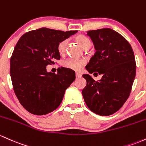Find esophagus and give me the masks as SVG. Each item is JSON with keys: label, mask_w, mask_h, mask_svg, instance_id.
I'll return each instance as SVG.
<instances>
[{"label": "esophagus", "mask_w": 146, "mask_h": 146, "mask_svg": "<svg viewBox=\"0 0 146 146\" xmlns=\"http://www.w3.org/2000/svg\"><path fill=\"white\" fill-rule=\"evenodd\" d=\"M81 76V74L80 73H78V72H76V78H80Z\"/></svg>", "instance_id": "1"}]
</instances>
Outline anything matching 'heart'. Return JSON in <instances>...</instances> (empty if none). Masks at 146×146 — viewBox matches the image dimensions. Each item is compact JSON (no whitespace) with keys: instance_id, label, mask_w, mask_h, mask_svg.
<instances>
[{"instance_id":"1","label":"heart","mask_w":146,"mask_h":146,"mask_svg":"<svg viewBox=\"0 0 146 146\" xmlns=\"http://www.w3.org/2000/svg\"><path fill=\"white\" fill-rule=\"evenodd\" d=\"M76 42H78L83 50H87L92 46V42L88 37L83 35H78L76 38ZM68 39H63L58 42L57 45V51L60 55H64L67 51L68 47ZM86 65V60L83 59H74V58H68L62 62V66L70 70L74 71H80L83 67Z\"/></svg>"}]
</instances>
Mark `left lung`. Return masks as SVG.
<instances>
[{"instance_id": "1", "label": "left lung", "mask_w": 146, "mask_h": 146, "mask_svg": "<svg viewBox=\"0 0 146 146\" xmlns=\"http://www.w3.org/2000/svg\"><path fill=\"white\" fill-rule=\"evenodd\" d=\"M96 52L86 68L90 73L102 74L94 81L83 74L87 81L82 91L88 108L95 114L109 116L117 112L128 99L136 75L133 50L127 40L110 28L88 31Z\"/></svg>"}]
</instances>
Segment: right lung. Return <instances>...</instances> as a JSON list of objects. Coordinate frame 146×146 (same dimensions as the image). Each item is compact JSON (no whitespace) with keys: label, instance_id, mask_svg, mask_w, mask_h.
<instances>
[{"label":"right lung","instance_id":"obj_1","mask_svg":"<svg viewBox=\"0 0 146 146\" xmlns=\"http://www.w3.org/2000/svg\"><path fill=\"white\" fill-rule=\"evenodd\" d=\"M76 32L42 27L26 32L16 43L10 59L11 82L16 97L29 112L44 115L61 104L75 72L62 67L57 74L47 72L46 66L60 60L58 42Z\"/></svg>","mask_w":146,"mask_h":146}]
</instances>
